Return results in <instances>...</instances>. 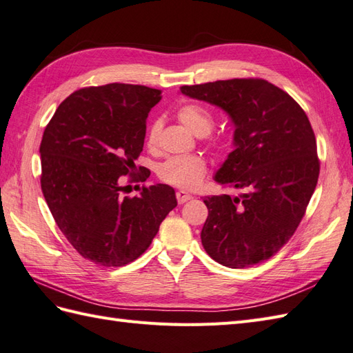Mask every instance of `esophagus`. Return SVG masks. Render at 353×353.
I'll return each instance as SVG.
<instances>
[{"instance_id":"1","label":"esophagus","mask_w":353,"mask_h":353,"mask_svg":"<svg viewBox=\"0 0 353 353\" xmlns=\"http://www.w3.org/2000/svg\"><path fill=\"white\" fill-rule=\"evenodd\" d=\"M176 199H177V203H179V204H183V203H186V201H190V200L192 199V195L185 192V191H177V192H176Z\"/></svg>"}]
</instances>
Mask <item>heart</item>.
Instances as JSON below:
<instances>
[{"label":"heart","mask_w":353,"mask_h":353,"mask_svg":"<svg viewBox=\"0 0 353 353\" xmlns=\"http://www.w3.org/2000/svg\"><path fill=\"white\" fill-rule=\"evenodd\" d=\"M179 120L195 135H208L214 126L212 114L199 103H186L177 111ZM159 123H152L147 130L145 143L149 149H154L159 139ZM206 162L200 157H174L167 159L158 168V176L163 182L182 190H195L206 177Z\"/></svg>","instance_id":"1"}]
</instances>
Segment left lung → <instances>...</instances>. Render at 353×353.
<instances>
[{"mask_svg":"<svg viewBox=\"0 0 353 353\" xmlns=\"http://www.w3.org/2000/svg\"><path fill=\"white\" fill-rule=\"evenodd\" d=\"M180 92L218 106L234 125V149L214 179L242 194L204 199L203 247L227 268L261 263L289 242L316 190L321 165L307 114L259 78L183 85Z\"/></svg>","mask_w":353,"mask_h":353,"instance_id":"left-lung-1","label":"left lung"}]
</instances>
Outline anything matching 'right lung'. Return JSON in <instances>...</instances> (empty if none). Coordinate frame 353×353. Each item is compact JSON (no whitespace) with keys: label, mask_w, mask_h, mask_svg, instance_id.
Segmentation results:
<instances>
[{"label":"right lung","mask_w":353,"mask_h":353,"mask_svg":"<svg viewBox=\"0 0 353 353\" xmlns=\"http://www.w3.org/2000/svg\"><path fill=\"white\" fill-rule=\"evenodd\" d=\"M161 97V90L145 85L81 88L60 103L43 132L40 185L48 208L72 247L96 265L137 260L177 206L174 190L163 183L138 196L120 194L123 176L137 170L145 120Z\"/></svg>","instance_id":"obj_1"}]
</instances>
